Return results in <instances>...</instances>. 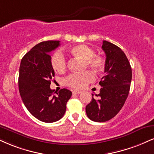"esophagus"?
<instances>
[{
    "mask_svg": "<svg viewBox=\"0 0 154 154\" xmlns=\"http://www.w3.org/2000/svg\"><path fill=\"white\" fill-rule=\"evenodd\" d=\"M81 92H82V91H80V90H73V91H72V93L73 94H80Z\"/></svg>",
    "mask_w": 154,
    "mask_h": 154,
    "instance_id": "esophagus-1",
    "label": "esophagus"
}]
</instances>
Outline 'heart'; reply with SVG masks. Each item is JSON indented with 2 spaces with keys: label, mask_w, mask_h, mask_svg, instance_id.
Wrapping results in <instances>:
<instances>
[{
  "label": "heart",
  "mask_w": 154,
  "mask_h": 154,
  "mask_svg": "<svg viewBox=\"0 0 154 154\" xmlns=\"http://www.w3.org/2000/svg\"><path fill=\"white\" fill-rule=\"evenodd\" d=\"M69 52L73 56L85 61V66L96 73L101 72L105 66V60L99 55H95L92 48L85 44H78L72 47ZM51 65L57 73H64L66 69V59L62 51H57L51 59ZM94 79V75L91 72L87 71L82 74H71L65 79V84L75 89H82L88 83Z\"/></svg>",
  "instance_id": "heart-1"
}]
</instances>
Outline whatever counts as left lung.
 I'll use <instances>...</instances> for the list:
<instances>
[{"instance_id": "left-lung-1", "label": "left lung", "mask_w": 154, "mask_h": 154, "mask_svg": "<svg viewBox=\"0 0 154 154\" xmlns=\"http://www.w3.org/2000/svg\"><path fill=\"white\" fill-rule=\"evenodd\" d=\"M102 49L106 56L105 75L99 82L102 88L96 95L98 98L92 97L85 108L88 117L95 122L107 121L119 112L128 95L132 79L131 64L122 49L107 41H103Z\"/></svg>"}]
</instances>
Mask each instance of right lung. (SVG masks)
I'll return each instance as SVG.
<instances>
[{
  "mask_svg": "<svg viewBox=\"0 0 154 154\" xmlns=\"http://www.w3.org/2000/svg\"><path fill=\"white\" fill-rule=\"evenodd\" d=\"M59 45V41L41 42L24 55L20 64L18 89L23 104L34 117L44 123L60 120L72 96L66 89L54 95L50 88L54 76L50 52Z\"/></svg>",
  "mask_w": 154,
  "mask_h": 154,
  "instance_id": "add662e5",
  "label": "right lung"
}]
</instances>
